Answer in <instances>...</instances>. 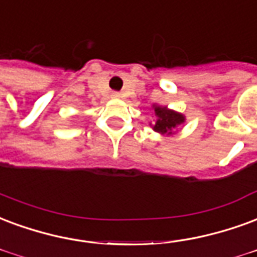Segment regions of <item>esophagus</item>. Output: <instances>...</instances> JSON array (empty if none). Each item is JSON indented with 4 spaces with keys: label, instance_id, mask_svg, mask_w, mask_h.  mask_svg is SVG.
I'll list each match as a JSON object with an SVG mask.
<instances>
[{
    "label": "esophagus",
    "instance_id": "1",
    "mask_svg": "<svg viewBox=\"0 0 257 257\" xmlns=\"http://www.w3.org/2000/svg\"><path fill=\"white\" fill-rule=\"evenodd\" d=\"M111 96H113V98H119V92H113Z\"/></svg>",
    "mask_w": 257,
    "mask_h": 257
}]
</instances>
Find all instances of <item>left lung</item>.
Listing matches in <instances>:
<instances>
[{"mask_svg":"<svg viewBox=\"0 0 257 257\" xmlns=\"http://www.w3.org/2000/svg\"><path fill=\"white\" fill-rule=\"evenodd\" d=\"M153 109L155 111V115H157V121L153 125V129L158 134L173 135L177 126H180L181 123L185 122L184 114L167 109L166 106L154 104Z\"/></svg>","mask_w":257,"mask_h":257,"instance_id":"left-lung-1","label":"left lung"}]
</instances>
